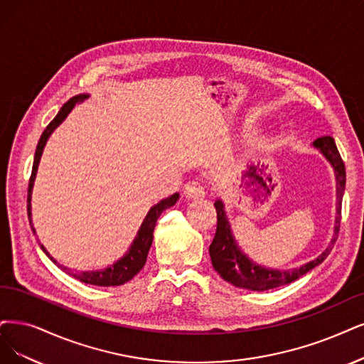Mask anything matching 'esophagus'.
Listing matches in <instances>:
<instances>
[{"label":"esophagus","mask_w":364,"mask_h":364,"mask_svg":"<svg viewBox=\"0 0 364 364\" xmlns=\"http://www.w3.org/2000/svg\"><path fill=\"white\" fill-rule=\"evenodd\" d=\"M184 196L187 199H199L205 196V186L199 181H189L184 186Z\"/></svg>","instance_id":"34e87169"}]
</instances>
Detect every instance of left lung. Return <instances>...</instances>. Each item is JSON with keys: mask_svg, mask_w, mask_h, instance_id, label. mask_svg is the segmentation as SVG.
Segmentation results:
<instances>
[{"mask_svg": "<svg viewBox=\"0 0 364 364\" xmlns=\"http://www.w3.org/2000/svg\"><path fill=\"white\" fill-rule=\"evenodd\" d=\"M314 145L319 148L321 153L324 154L330 164L334 168L336 180H338V216H336L334 225V237L331 240L330 246L322 252L319 257L311 262L304 264L300 268H294V270H268L261 265L253 264L246 255L241 252L234 241V237L230 230V223L226 220L223 204L222 200H216L214 207L218 213V226H216V235L213 238V243L210 245V258L214 267L222 279L230 282L234 287L245 288L250 291H267L274 289L282 285H288L291 282L297 280L299 277L304 276L324 261L334 243L338 240L339 230H341V219H342V196L345 192V183H346V173H345V164L338 151V146L334 144L331 136H322L318 138Z\"/></svg>", "mask_w": 364, "mask_h": 364, "instance_id": "1", "label": "left lung"}]
</instances>
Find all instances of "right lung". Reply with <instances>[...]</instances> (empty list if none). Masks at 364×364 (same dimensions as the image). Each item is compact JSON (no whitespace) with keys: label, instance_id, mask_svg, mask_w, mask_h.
<instances>
[{"label":"right lung","instance_id":"1","mask_svg":"<svg viewBox=\"0 0 364 364\" xmlns=\"http://www.w3.org/2000/svg\"><path fill=\"white\" fill-rule=\"evenodd\" d=\"M84 99H87L85 94H80V96H76V97L70 99L67 103H64L63 107L60 109V112L57 114V117L50 121V123L48 124V127L43 130L42 136H40V139H38V144H37V148H36V154H34V164H33L31 177H30V183H28V196H26V203H28V205H26V210H28V219L31 218V211H30L31 210V204L30 203H31V192H33V184H34V178H36V172H37V166H38V161H40V156H42V153H43V148L46 145V141L49 138V134L53 132V129L58 127L63 123V119L67 117V114H69L73 109V106L80 103V102H84ZM178 196H180L178 193H175V195H172V196H169V198H166L164 200H160L157 205H154L150 211H148L146 218L144 219V222L141 225V230H139L136 238H134L133 245L130 246L129 252L119 261H117L111 267L105 268V270L72 273V270H69V268L58 264L55 259H52L42 245H40V247H42V250L48 255V257L53 262H55L61 268L63 272H65L67 274H70L72 277H75V279H77L80 282H84V284L96 285V287H118V285H124L126 282L132 280L134 276H136L142 270V267L145 265V261H146L148 250H150L151 243H153V231H154V228H156V222H157V219H159V216H160L161 213H164L166 208L172 207L175 203H177ZM33 231H34V228H33Z\"/></svg>","mask_w":364,"mask_h":364}]
</instances>
